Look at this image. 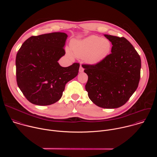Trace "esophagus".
<instances>
[{"instance_id": "1", "label": "esophagus", "mask_w": 157, "mask_h": 157, "mask_svg": "<svg viewBox=\"0 0 157 157\" xmlns=\"http://www.w3.org/2000/svg\"><path fill=\"white\" fill-rule=\"evenodd\" d=\"M79 73H82V72L84 71V68H82V66L81 65L80 66V68H79Z\"/></svg>"}]
</instances>
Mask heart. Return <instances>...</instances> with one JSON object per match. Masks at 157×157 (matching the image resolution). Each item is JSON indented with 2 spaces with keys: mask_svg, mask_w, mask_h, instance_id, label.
<instances>
[{
  "mask_svg": "<svg viewBox=\"0 0 157 157\" xmlns=\"http://www.w3.org/2000/svg\"><path fill=\"white\" fill-rule=\"evenodd\" d=\"M71 50L78 58H84L89 64H97L104 60L112 50V43L107 38L91 35L80 40H73L71 44ZM66 53L71 56L68 49Z\"/></svg>",
  "mask_w": 157,
  "mask_h": 157,
  "instance_id": "obj_1",
  "label": "heart"
}]
</instances>
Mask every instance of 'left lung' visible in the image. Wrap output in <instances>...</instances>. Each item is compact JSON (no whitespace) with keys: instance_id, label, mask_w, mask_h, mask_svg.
I'll return each mask as SVG.
<instances>
[{"instance_id":"1","label":"left lung","mask_w":157,"mask_h":157,"mask_svg":"<svg viewBox=\"0 0 157 157\" xmlns=\"http://www.w3.org/2000/svg\"><path fill=\"white\" fill-rule=\"evenodd\" d=\"M113 44L111 53L97 64H83L88 76L85 86L88 96L105 109L124 105L136 91L140 78L141 59L124 37L104 35Z\"/></svg>"}]
</instances>
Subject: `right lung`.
<instances>
[{
  "instance_id": "add662e5",
  "label": "right lung",
  "mask_w": 157,
  "mask_h": 157,
  "mask_svg": "<svg viewBox=\"0 0 157 157\" xmlns=\"http://www.w3.org/2000/svg\"><path fill=\"white\" fill-rule=\"evenodd\" d=\"M68 35L54 32L28 38L16 56L17 82L31 103L48 105L58 101L66 84L78 74L79 64L62 67L58 61L65 55Z\"/></svg>"
}]
</instances>
